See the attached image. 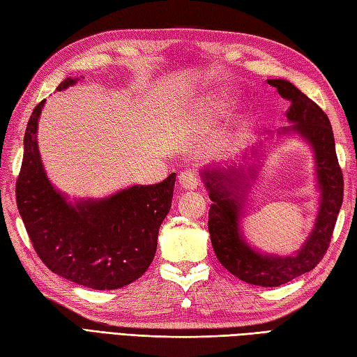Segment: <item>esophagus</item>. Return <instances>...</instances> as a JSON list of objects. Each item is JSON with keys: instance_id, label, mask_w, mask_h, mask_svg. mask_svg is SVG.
Returning a JSON list of instances; mask_svg holds the SVG:
<instances>
[{"instance_id": "esophagus-1", "label": "esophagus", "mask_w": 357, "mask_h": 357, "mask_svg": "<svg viewBox=\"0 0 357 357\" xmlns=\"http://www.w3.org/2000/svg\"><path fill=\"white\" fill-rule=\"evenodd\" d=\"M179 185L184 190H195L199 185V178L190 170H185L179 174Z\"/></svg>"}]
</instances>
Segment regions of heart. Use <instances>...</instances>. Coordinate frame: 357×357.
Masks as SVG:
<instances>
[{
    "instance_id": "heart-1",
    "label": "heart",
    "mask_w": 357,
    "mask_h": 357,
    "mask_svg": "<svg viewBox=\"0 0 357 357\" xmlns=\"http://www.w3.org/2000/svg\"><path fill=\"white\" fill-rule=\"evenodd\" d=\"M213 107H215V109H218V107H219V104H215V105H213Z\"/></svg>"
}]
</instances>
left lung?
Instances as JSON below:
<instances>
[{
    "mask_svg": "<svg viewBox=\"0 0 357 357\" xmlns=\"http://www.w3.org/2000/svg\"><path fill=\"white\" fill-rule=\"evenodd\" d=\"M267 82L276 87L284 100L290 101L285 115L291 126L284 127L279 133H298L312 146L314 153L321 201L314 227L304 245L291 256L265 255L250 247L242 236L239 221L250 187L248 176L255 174L253 167H250L247 174L242 167H213L202 170L201 174L213 201L208 211V231L219 262L247 284L279 287L313 270L327 253L344 199V176L337 162L333 128L324 110L290 81L268 79Z\"/></svg>",
    "mask_w": 357,
    "mask_h": 357,
    "instance_id": "1",
    "label": "left lung"
}]
</instances>
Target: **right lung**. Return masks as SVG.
I'll use <instances>...</instances> for the list:
<instances>
[{
  "label": "right lung",
  "mask_w": 357,
  "mask_h": 357,
  "mask_svg": "<svg viewBox=\"0 0 357 357\" xmlns=\"http://www.w3.org/2000/svg\"><path fill=\"white\" fill-rule=\"evenodd\" d=\"M66 78L58 92L77 84ZM33 109L24 135L17 206L40 259L55 275L93 290H116L141 278L156 253L158 233L172 207L176 174L153 185H132L109 198L67 201L47 178L38 150Z\"/></svg>",
  "instance_id": "right-lung-1"
}]
</instances>
